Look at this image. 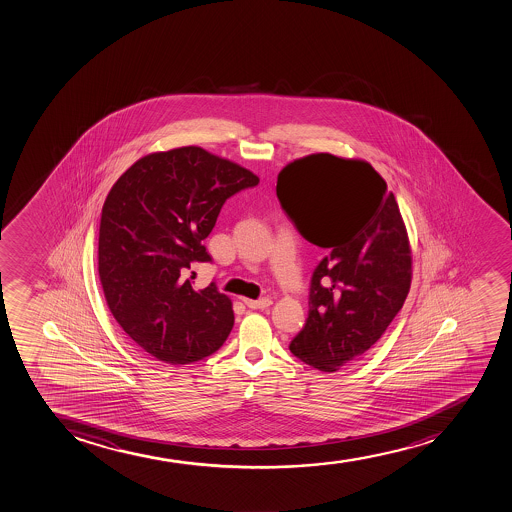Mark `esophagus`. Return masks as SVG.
<instances>
[{"instance_id":"1","label":"esophagus","mask_w":512,"mask_h":512,"mask_svg":"<svg viewBox=\"0 0 512 512\" xmlns=\"http://www.w3.org/2000/svg\"><path fill=\"white\" fill-rule=\"evenodd\" d=\"M243 303L247 304L250 309H265L269 308L272 301H270L269 297H264V299H259V301H253V299H243Z\"/></svg>"}]
</instances>
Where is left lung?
<instances>
[{"label": "left lung", "instance_id": "8db88e82", "mask_svg": "<svg viewBox=\"0 0 512 512\" xmlns=\"http://www.w3.org/2000/svg\"><path fill=\"white\" fill-rule=\"evenodd\" d=\"M277 198L309 243L325 248L309 287V313L289 350L321 372L355 362L401 311L413 257L394 194L374 167L313 154L287 164Z\"/></svg>", "mask_w": 512, "mask_h": 512}]
</instances>
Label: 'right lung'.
Listing matches in <instances>:
<instances>
[{
  "label": "right lung",
  "instance_id": "add662e5",
  "mask_svg": "<svg viewBox=\"0 0 512 512\" xmlns=\"http://www.w3.org/2000/svg\"><path fill=\"white\" fill-rule=\"evenodd\" d=\"M242 165L201 147L138 159L111 187L99 223L98 272L118 325L150 357L186 365L209 357L233 328L230 297L193 287V265L226 199L257 186Z\"/></svg>",
  "mask_w": 512,
  "mask_h": 512
}]
</instances>
